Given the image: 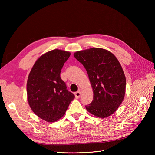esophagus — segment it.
I'll use <instances>...</instances> for the list:
<instances>
[{"mask_svg":"<svg viewBox=\"0 0 155 155\" xmlns=\"http://www.w3.org/2000/svg\"><path fill=\"white\" fill-rule=\"evenodd\" d=\"M74 95H75V97L77 98H79L81 96V93L80 91H77L76 92V93H74Z\"/></svg>","mask_w":155,"mask_h":155,"instance_id":"1","label":"esophagus"}]
</instances>
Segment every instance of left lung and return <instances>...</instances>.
<instances>
[{
    "label": "left lung",
    "instance_id": "left-lung-1",
    "mask_svg": "<svg viewBox=\"0 0 155 155\" xmlns=\"http://www.w3.org/2000/svg\"><path fill=\"white\" fill-rule=\"evenodd\" d=\"M86 68L93 88V100L87 105L88 112L107 118L116 111L126 91V77L119 61L106 49L91 48L74 53Z\"/></svg>",
    "mask_w": 155,
    "mask_h": 155
}]
</instances>
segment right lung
<instances>
[{
	"instance_id": "add662e5",
	"label": "right lung",
	"mask_w": 155,
	"mask_h": 155,
	"mask_svg": "<svg viewBox=\"0 0 155 155\" xmlns=\"http://www.w3.org/2000/svg\"><path fill=\"white\" fill-rule=\"evenodd\" d=\"M71 52L54 49L41 55L28 74L29 106L38 117L52 123L64 116L74 95L67 89L61 71Z\"/></svg>"
}]
</instances>
